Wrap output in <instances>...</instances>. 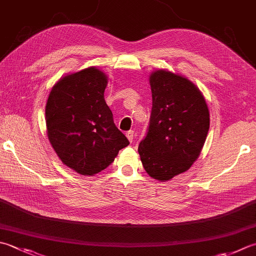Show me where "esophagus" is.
Returning <instances> with one entry per match:
<instances>
[{
	"mask_svg": "<svg viewBox=\"0 0 256 256\" xmlns=\"http://www.w3.org/2000/svg\"><path fill=\"white\" fill-rule=\"evenodd\" d=\"M126 138H128V140L130 142H133V138H134V132L133 131H128V132H126Z\"/></svg>",
	"mask_w": 256,
	"mask_h": 256,
	"instance_id": "esophagus-1",
	"label": "esophagus"
}]
</instances>
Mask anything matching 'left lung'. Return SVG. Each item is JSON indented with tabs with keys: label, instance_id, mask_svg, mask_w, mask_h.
<instances>
[{
	"label": "left lung",
	"instance_id": "1",
	"mask_svg": "<svg viewBox=\"0 0 256 256\" xmlns=\"http://www.w3.org/2000/svg\"><path fill=\"white\" fill-rule=\"evenodd\" d=\"M148 81L152 112L138 151L150 176L166 182L186 172L200 156L210 128V111L200 88L183 75L155 70Z\"/></svg>",
	"mask_w": 256,
	"mask_h": 256
}]
</instances>
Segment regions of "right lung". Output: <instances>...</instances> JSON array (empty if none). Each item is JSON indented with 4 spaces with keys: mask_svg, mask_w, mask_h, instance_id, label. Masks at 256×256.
<instances>
[{
    "mask_svg": "<svg viewBox=\"0 0 256 256\" xmlns=\"http://www.w3.org/2000/svg\"><path fill=\"white\" fill-rule=\"evenodd\" d=\"M108 82L95 66L66 74L53 85L45 105L46 134L55 153L86 176L102 172L130 144L104 100Z\"/></svg>",
    "mask_w": 256,
    "mask_h": 256,
    "instance_id": "1",
    "label": "right lung"
}]
</instances>
